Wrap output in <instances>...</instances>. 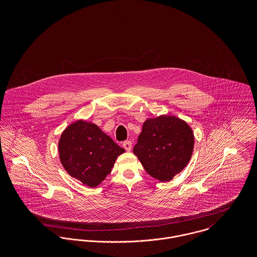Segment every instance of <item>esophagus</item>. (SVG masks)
<instances>
[{
  "instance_id": "1",
  "label": "esophagus",
  "mask_w": 257,
  "mask_h": 257,
  "mask_svg": "<svg viewBox=\"0 0 257 257\" xmlns=\"http://www.w3.org/2000/svg\"><path fill=\"white\" fill-rule=\"evenodd\" d=\"M132 142H130V141H126V142H123V144H122V147L123 148L126 150V151H131V149H132Z\"/></svg>"
}]
</instances>
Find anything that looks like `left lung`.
<instances>
[{
	"label": "left lung",
	"instance_id": "left-lung-1",
	"mask_svg": "<svg viewBox=\"0 0 257 257\" xmlns=\"http://www.w3.org/2000/svg\"><path fill=\"white\" fill-rule=\"evenodd\" d=\"M194 148V134L189 124L174 115L147 118L134 153L147 173L168 182L189 163Z\"/></svg>",
	"mask_w": 257,
	"mask_h": 257
}]
</instances>
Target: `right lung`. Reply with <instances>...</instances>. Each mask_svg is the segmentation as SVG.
Returning a JSON list of instances; mask_svg holds the SVG:
<instances>
[{
    "instance_id": "1",
    "label": "right lung",
    "mask_w": 257,
    "mask_h": 257,
    "mask_svg": "<svg viewBox=\"0 0 257 257\" xmlns=\"http://www.w3.org/2000/svg\"><path fill=\"white\" fill-rule=\"evenodd\" d=\"M58 152L60 161L70 176L95 188L105 180L115 159L124 149L97 124L79 119L61 134Z\"/></svg>"
}]
</instances>
